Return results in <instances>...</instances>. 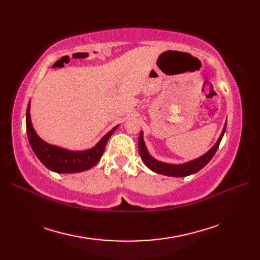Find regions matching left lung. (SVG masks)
Listing matches in <instances>:
<instances>
[{
    "mask_svg": "<svg viewBox=\"0 0 260 260\" xmlns=\"http://www.w3.org/2000/svg\"><path fill=\"white\" fill-rule=\"evenodd\" d=\"M225 126H227V121L223 126V129L220 134L218 141L215 142V144L210 148V150L201 155L200 157L192 159V161L182 163V164H170V163H165L157 161L156 158H154L150 153H148L144 139H143V132H141L140 134V139H139V152L140 155L143 159V162L145 163L146 167L152 170L153 172L158 173V174H163V175H168V176H174V178H184V176L194 174L199 172L202 168L206 167V165L210 162V159L213 157V155L217 152L220 142H221L223 134L225 132Z\"/></svg>",
    "mask_w": 260,
    "mask_h": 260,
    "instance_id": "1",
    "label": "left lung"
}]
</instances>
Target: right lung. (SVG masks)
<instances>
[{"instance_id": "1", "label": "right lung", "mask_w": 260, "mask_h": 260, "mask_svg": "<svg viewBox=\"0 0 260 260\" xmlns=\"http://www.w3.org/2000/svg\"><path fill=\"white\" fill-rule=\"evenodd\" d=\"M117 126L110 129L97 144L86 151H70L66 148L51 145L39 137L33 128L30 116V102L26 109V134L29 143L37 157L49 170L56 173H78L91 169L101 159L108 139Z\"/></svg>"}]
</instances>
